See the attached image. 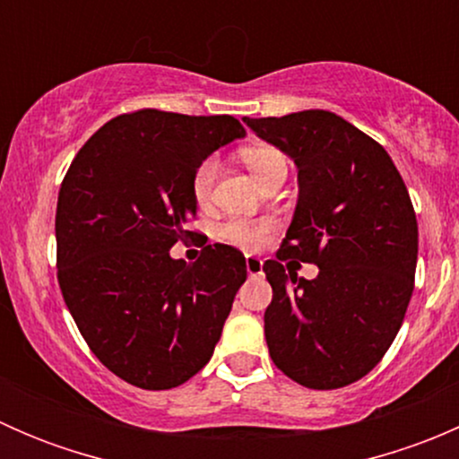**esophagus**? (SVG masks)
Returning a JSON list of instances; mask_svg holds the SVG:
<instances>
[{
    "label": "esophagus",
    "mask_w": 459,
    "mask_h": 459,
    "mask_svg": "<svg viewBox=\"0 0 459 459\" xmlns=\"http://www.w3.org/2000/svg\"><path fill=\"white\" fill-rule=\"evenodd\" d=\"M264 262L259 257H253V255H248L247 257V273H248V277H262L264 275Z\"/></svg>",
    "instance_id": "esophagus-1"
}]
</instances>
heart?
Instances as JSON below:
<instances>
[{
  "label": "heart",
  "mask_w": 459,
  "mask_h": 459,
  "mask_svg": "<svg viewBox=\"0 0 459 459\" xmlns=\"http://www.w3.org/2000/svg\"><path fill=\"white\" fill-rule=\"evenodd\" d=\"M242 161L248 166L253 175L264 182L268 175H273L275 170L286 169V157L284 152L277 151L273 146H248L242 151ZM217 175V164L212 157L204 160L197 166L195 175H193V195L197 202H206L211 197L212 184H215ZM268 230L271 226L259 224V221H247V220H229L224 224H220L217 229V238L224 244L230 247H238L242 251H257L266 244Z\"/></svg>",
  "instance_id": "1"
}]
</instances>
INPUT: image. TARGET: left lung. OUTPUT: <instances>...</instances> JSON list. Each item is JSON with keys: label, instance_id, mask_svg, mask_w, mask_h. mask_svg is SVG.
<instances>
[{"label": "left lung", "instance_id": "8db88e82", "mask_svg": "<svg viewBox=\"0 0 459 459\" xmlns=\"http://www.w3.org/2000/svg\"><path fill=\"white\" fill-rule=\"evenodd\" d=\"M244 124L298 166V206L277 259L264 273L268 353L281 373L317 391L377 367L413 295L418 220L388 152L344 117L299 110ZM317 263L316 281L284 258Z\"/></svg>", "mask_w": 459, "mask_h": 459}]
</instances>
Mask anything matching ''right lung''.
Segmentation results:
<instances>
[{
  "label": "right lung",
  "mask_w": 459,
  "mask_h": 459,
  "mask_svg": "<svg viewBox=\"0 0 459 459\" xmlns=\"http://www.w3.org/2000/svg\"><path fill=\"white\" fill-rule=\"evenodd\" d=\"M247 135L230 115L143 108L100 128L73 160L57 197V280L95 358L124 382L166 391L200 373L221 337L247 259L208 244L170 257L197 215L193 175Z\"/></svg>",
  "instance_id": "1"
}]
</instances>
